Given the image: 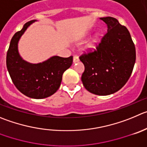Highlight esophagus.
Masks as SVG:
<instances>
[{
	"label": "esophagus",
	"mask_w": 147,
	"mask_h": 147,
	"mask_svg": "<svg viewBox=\"0 0 147 147\" xmlns=\"http://www.w3.org/2000/svg\"><path fill=\"white\" fill-rule=\"evenodd\" d=\"M79 61V58H78V56H74L73 57V62L74 63H77Z\"/></svg>",
	"instance_id": "obj_1"
}]
</instances>
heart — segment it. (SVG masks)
<instances>
[{
	"instance_id": "b5f03b06",
	"label": "heart",
	"mask_w": 147,
	"mask_h": 147,
	"mask_svg": "<svg viewBox=\"0 0 147 147\" xmlns=\"http://www.w3.org/2000/svg\"><path fill=\"white\" fill-rule=\"evenodd\" d=\"M95 40H94L92 41V42H90V43H89V44L88 45V46H86V48H85V49H84L85 51H90V49L94 48V42H95Z\"/></svg>"
}]
</instances>
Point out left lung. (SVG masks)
<instances>
[{
    "instance_id": "obj_1",
    "label": "left lung",
    "mask_w": 147,
    "mask_h": 147,
    "mask_svg": "<svg viewBox=\"0 0 147 147\" xmlns=\"http://www.w3.org/2000/svg\"><path fill=\"white\" fill-rule=\"evenodd\" d=\"M100 20L107 26V32L96 50L80 57L85 66L81 80L89 92L107 96L118 91L128 80L135 64L136 49L129 31L118 20L111 16Z\"/></svg>"
}]
</instances>
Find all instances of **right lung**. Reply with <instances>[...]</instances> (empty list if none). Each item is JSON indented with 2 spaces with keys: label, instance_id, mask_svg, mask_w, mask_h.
<instances>
[{
  "label": "right lung",
  "instance_id": "add662e5",
  "mask_svg": "<svg viewBox=\"0 0 147 147\" xmlns=\"http://www.w3.org/2000/svg\"><path fill=\"white\" fill-rule=\"evenodd\" d=\"M37 20L24 24L16 32L6 55V67L12 82L22 94L32 98H44L57 92L64 71L72 65L73 58L53 56L46 61L32 64L23 59L18 50V42L27 28Z\"/></svg>",
  "mask_w": 147,
  "mask_h": 147
}]
</instances>
